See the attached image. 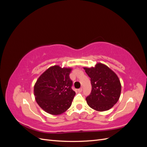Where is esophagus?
I'll list each match as a JSON object with an SVG mask.
<instances>
[{
  "label": "esophagus",
  "mask_w": 147,
  "mask_h": 147,
  "mask_svg": "<svg viewBox=\"0 0 147 147\" xmlns=\"http://www.w3.org/2000/svg\"><path fill=\"white\" fill-rule=\"evenodd\" d=\"M82 90H83V89H82V88H81L78 89V92H81L82 91Z\"/></svg>",
  "instance_id": "1"
}]
</instances>
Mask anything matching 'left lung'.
<instances>
[{
    "instance_id": "left-lung-1",
    "label": "left lung",
    "mask_w": 147,
    "mask_h": 147,
    "mask_svg": "<svg viewBox=\"0 0 147 147\" xmlns=\"http://www.w3.org/2000/svg\"><path fill=\"white\" fill-rule=\"evenodd\" d=\"M91 78L92 90L86 97L88 105L98 112L108 110L117 103L121 85L117 74L108 66L97 63L90 68L83 67Z\"/></svg>"
}]
</instances>
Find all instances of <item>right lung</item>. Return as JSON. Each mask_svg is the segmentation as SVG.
<instances>
[{
	"mask_svg": "<svg viewBox=\"0 0 147 147\" xmlns=\"http://www.w3.org/2000/svg\"><path fill=\"white\" fill-rule=\"evenodd\" d=\"M71 70L72 68L56 65L49 67L37 79L34 88L35 99L48 113L60 115L71 106L75 95L71 88Z\"/></svg>",
	"mask_w": 147,
	"mask_h": 147,
	"instance_id": "add662e5",
	"label": "right lung"
}]
</instances>
